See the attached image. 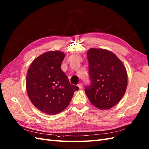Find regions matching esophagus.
Instances as JSON below:
<instances>
[{"label":"esophagus","instance_id":"esophagus-1","mask_svg":"<svg viewBox=\"0 0 149 149\" xmlns=\"http://www.w3.org/2000/svg\"><path fill=\"white\" fill-rule=\"evenodd\" d=\"M78 87L79 88V89H82L83 85H82V83H79V84H78Z\"/></svg>","mask_w":149,"mask_h":149}]
</instances>
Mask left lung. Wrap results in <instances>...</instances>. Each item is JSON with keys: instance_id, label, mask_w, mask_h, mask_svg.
<instances>
[{"instance_id": "8db88e82", "label": "left lung", "mask_w": 149, "mask_h": 149, "mask_svg": "<svg viewBox=\"0 0 149 149\" xmlns=\"http://www.w3.org/2000/svg\"><path fill=\"white\" fill-rule=\"evenodd\" d=\"M87 55L91 83L85 88L86 94L96 108L111 109L119 102L126 92V69L110 51L90 48Z\"/></svg>"}]
</instances>
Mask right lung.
I'll list each match as a JSON object with an SVG mask.
<instances>
[{"instance_id":"right-lung-1","label":"right lung","mask_w":149,"mask_h":149,"mask_svg":"<svg viewBox=\"0 0 149 149\" xmlns=\"http://www.w3.org/2000/svg\"><path fill=\"white\" fill-rule=\"evenodd\" d=\"M65 56L60 51L46 52L36 58L29 67L26 79L28 96L41 112L54 115L70 103L77 86L71 84L61 65Z\"/></svg>"}]
</instances>
